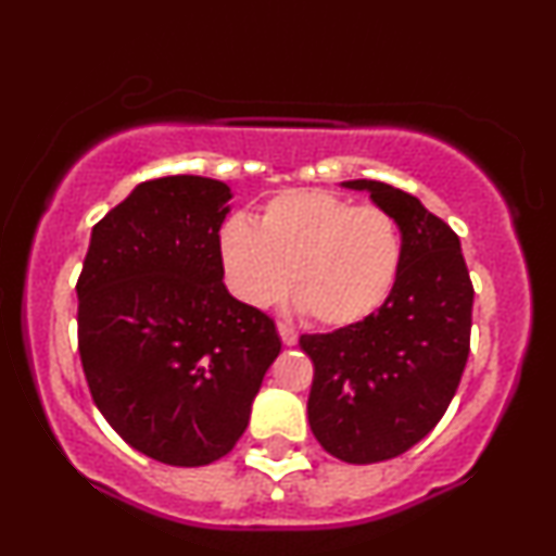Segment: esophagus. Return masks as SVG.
Returning a JSON list of instances; mask_svg holds the SVG:
<instances>
[{
  "label": "esophagus",
  "mask_w": 556,
  "mask_h": 556,
  "mask_svg": "<svg viewBox=\"0 0 556 556\" xmlns=\"http://www.w3.org/2000/svg\"><path fill=\"white\" fill-rule=\"evenodd\" d=\"M277 331H279V337H282V342L287 344V348L298 344V331L295 329H290V327H287V324H279Z\"/></svg>",
  "instance_id": "esophagus-1"
}]
</instances>
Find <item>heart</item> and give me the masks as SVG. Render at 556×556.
<instances>
[{
  "mask_svg": "<svg viewBox=\"0 0 556 556\" xmlns=\"http://www.w3.org/2000/svg\"><path fill=\"white\" fill-rule=\"evenodd\" d=\"M225 282L240 303L269 308L295 292V308L329 329L371 318L392 295L402 235L379 206H355L327 190H287L258 216H229L219 229Z\"/></svg>",
  "mask_w": 556,
  "mask_h": 556,
  "instance_id": "1",
  "label": "heart"
}]
</instances>
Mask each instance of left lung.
Instances as JSON below:
<instances>
[{
  "label": "left lung",
  "mask_w": 556,
  "mask_h": 556,
  "mask_svg": "<svg viewBox=\"0 0 556 556\" xmlns=\"http://www.w3.org/2000/svg\"><path fill=\"white\" fill-rule=\"evenodd\" d=\"M397 222L402 266L371 318L303 334L314 361L308 424L337 460L371 465L418 444L455 397L470 353L473 285L460 238L416 195L379 180H348Z\"/></svg>",
  "instance_id": "obj_1"
}]
</instances>
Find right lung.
Masks as SVG:
<instances>
[{
  "label": "right lung",
  "instance_id": "obj_1",
  "mask_svg": "<svg viewBox=\"0 0 556 556\" xmlns=\"http://www.w3.org/2000/svg\"><path fill=\"white\" fill-rule=\"evenodd\" d=\"M229 188L172 175L136 185L91 232L78 350L101 416L177 468L225 457L282 350L277 327L227 292L219 229Z\"/></svg>",
  "mask_w": 556,
  "mask_h": 556
}]
</instances>
